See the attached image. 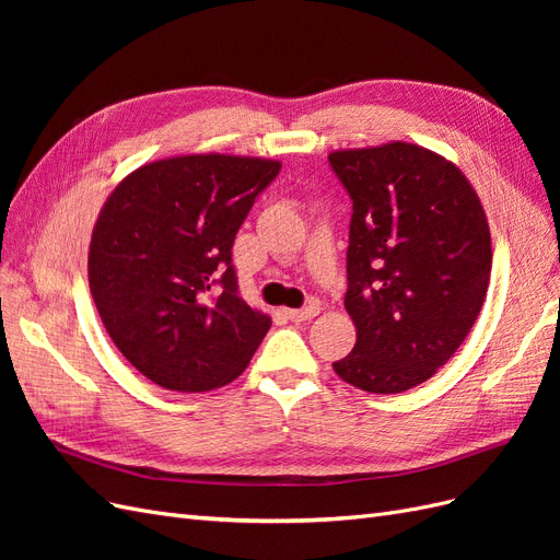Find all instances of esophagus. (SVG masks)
Here are the masks:
<instances>
[{"label":"esophagus","instance_id":"1","mask_svg":"<svg viewBox=\"0 0 560 560\" xmlns=\"http://www.w3.org/2000/svg\"><path fill=\"white\" fill-rule=\"evenodd\" d=\"M317 313H319V306H317V303H308L306 308H301V311H287L284 315L290 317L292 322H308V319H313Z\"/></svg>","mask_w":560,"mask_h":560}]
</instances>
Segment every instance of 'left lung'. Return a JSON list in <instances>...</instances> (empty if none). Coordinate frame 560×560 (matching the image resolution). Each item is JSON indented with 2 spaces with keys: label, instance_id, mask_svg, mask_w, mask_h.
Here are the masks:
<instances>
[{
  "label": "left lung",
  "instance_id": "left-lung-1",
  "mask_svg": "<svg viewBox=\"0 0 560 560\" xmlns=\"http://www.w3.org/2000/svg\"><path fill=\"white\" fill-rule=\"evenodd\" d=\"M352 198L346 311L358 329L346 383L395 395L442 369L477 322L490 282V229L453 161L411 142L338 149Z\"/></svg>",
  "mask_w": 560,
  "mask_h": 560
}]
</instances>
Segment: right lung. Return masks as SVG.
I'll return each instance as SVG.
<instances>
[{
    "label": "right lung",
    "mask_w": 560,
    "mask_h": 560,
    "mask_svg": "<svg viewBox=\"0 0 560 560\" xmlns=\"http://www.w3.org/2000/svg\"><path fill=\"white\" fill-rule=\"evenodd\" d=\"M280 161L186 154L116 184L91 235L89 284L124 358L165 389L238 378L270 317L238 296L235 233Z\"/></svg>",
    "instance_id": "obj_1"
}]
</instances>
